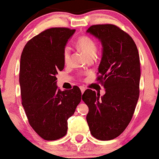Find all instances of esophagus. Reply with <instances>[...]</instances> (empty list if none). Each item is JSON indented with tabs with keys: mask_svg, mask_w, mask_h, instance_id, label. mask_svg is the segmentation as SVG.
Returning a JSON list of instances; mask_svg holds the SVG:
<instances>
[{
	"mask_svg": "<svg viewBox=\"0 0 159 159\" xmlns=\"http://www.w3.org/2000/svg\"><path fill=\"white\" fill-rule=\"evenodd\" d=\"M80 89H81V91L82 93H84V92L85 90H86L85 87H83V86H81V87H80Z\"/></svg>",
	"mask_w": 159,
	"mask_h": 159,
	"instance_id": "obj_1",
	"label": "esophagus"
}]
</instances>
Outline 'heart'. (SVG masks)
Wrapping results in <instances>:
<instances>
[{"mask_svg":"<svg viewBox=\"0 0 159 159\" xmlns=\"http://www.w3.org/2000/svg\"><path fill=\"white\" fill-rule=\"evenodd\" d=\"M78 48L84 53L87 58L92 57L97 51V43L90 36L84 35L78 38L77 42ZM71 49L69 46H65L63 49V61L65 63H68L70 59Z\"/></svg>","mask_w":159,"mask_h":159,"instance_id":"1","label":"heart"}]
</instances>
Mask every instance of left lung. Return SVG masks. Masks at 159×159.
<instances>
[{"mask_svg":"<svg viewBox=\"0 0 159 159\" xmlns=\"http://www.w3.org/2000/svg\"><path fill=\"white\" fill-rule=\"evenodd\" d=\"M103 46L97 81L105 94L87 89L82 99L89 107L87 121L90 133L96 139L116 138L128 126L140 93V66L138 50L126 32L111 24L94 25L87 29Z\"/></svg>","mask_w":159,"mask_h":159,"instance_id":"obj_1","label":"left lung"}]
</instances>
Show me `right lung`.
Here are the masks:
<instances>
[{
    "instance_id": "obj_1",
    "label": "right lung",
    "mask_w": 159,
    "mask_h": 159,
    "mask_svg": "<svg viewBox=\"0 0 159 159\" xmlns=\"http://www.w3.org/2000/svg\"><path fill=\"white\" fill-rule=\"evenodd\" d=\"M75 31L67 27L47 29L29 40L21 53V104L30 126L46 140L66 134L67 120L81 102L79 87L62 91L56 86L55 75L64 68L63 49Z\"/></svg>"
}]
</instances>
